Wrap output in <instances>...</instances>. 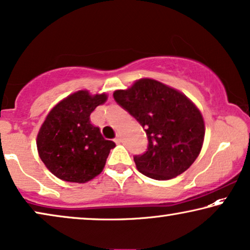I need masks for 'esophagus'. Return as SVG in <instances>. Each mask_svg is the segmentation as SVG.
Instances as JSON below:
<instances>
[{
  "label": "esophagus",
  "instance_id": "1",
  "mask_svg": "<svg viewBox=\"0 0 250 250\" xmlns=\"http://www.w3.org/2000/svg\"><path fill=\"white\" fill-rule=\"evenodd\" d=\"M114 142L117 143V144H120V143H121V137H120V135H117V137H115V138H114Z\"/></svg>",
  "mask_w": 250,
  "mask_h": 250
}]
</instances>
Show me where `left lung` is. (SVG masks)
Instances as JSON below:
<instances>
[{"label":"left lung","mask_w":250,"mask_h":250,"mask_svg":"<svg viewBox=\"0 0 250 250\" xmlns=\"http://www.w3.org/2000/svg\"><path fill=\"white\" fill-rule=\"evenodd\" d=\"M117 103L145 129L148 146L135 155L140 173L168 180L184 173L202 149L203 115L189 98L154 79H139L125 90H115Z\"/></svg>","instance_id":"8db88e82"}]
</instances>
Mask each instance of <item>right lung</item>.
Listing matches in <instances>:
<instances>
[{"label": "right lung", "instance_id": "right-lung-1", "mask_svg": "<svg viewBox=\"0 0 250 250\" xmlns=\"http://www.w3.org/2000/svg\"><path fill=\"white\" fill-rule=\"evenodd\" d=\"M107 100L106 94L79 90L56 104L37 135L41 160L55 177L83 184L103 171L115 144L102 136L90 113Z\"/></svg>", "mask_w": 250, "mask_h": 250}]
</instances>
